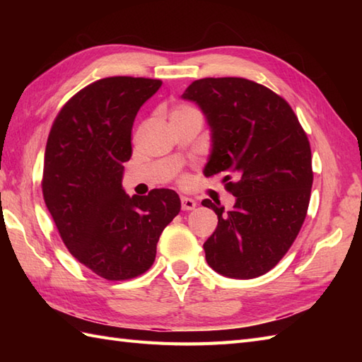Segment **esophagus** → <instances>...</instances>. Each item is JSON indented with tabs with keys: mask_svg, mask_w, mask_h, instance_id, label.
Returning a JSON list of instances; mask_svg holds the SVG:
<instances>
[{
	"mask_svg": "<svg viewBox=\"0 0 362 362\" xmlns=\"http://www.w3.org/2000/svg\"><path fill=\"white\" fill-rule=\"evenodd\" d=\"M196 209V201L191 197L187 196H182V210L183 211H189V210H194Z\"/></svg>",
	"mask_w": 362,
	"mask_h": 362,
	"instance_id": "1",
	"label": "esophagus"
}]
</instances>
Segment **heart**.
Segmentation results:
<instances>
[{
    "label": "heart",
    "mask_w": 362,
    "mask_h": 362,
    "mask_svg": "<svg viewBox=\"0 0 362 362\" xmlns=\"http://www.w3.org/2000/svg\"><path fill=\"white\" fill-rule=\"evenodd\" d=\"M189 110H194V109H191V107H187V105H180V107H175V109L173 110V115L185 113V112H189Z\"/></svg>",
    "instance_id": "1"
}]
</instances>
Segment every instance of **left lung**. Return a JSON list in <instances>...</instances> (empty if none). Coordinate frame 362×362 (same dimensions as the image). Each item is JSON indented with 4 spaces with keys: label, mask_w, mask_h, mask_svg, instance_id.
I'll list each match as a JSON object with an SVG mask.
<instances>
[{
    "label": "left lung",
    "mask_w": 362,
    "mask_h": 362,
    "mask_svg": "<svg viewBox=\"0 0 362 362\" xmlns=\"http://www.w3.org/2000/svg\"><path fill=\"white\" fill-rule=\"evenodd\" d=\"M182 99L197 104L210 127L205 177L226 174L222 182L236 197L228 211L202 201L218 214V227L204 243L206 263L228 279H255L284 257L308 211V136L291 105L253 81L199 79Z\"/></svg>",
    "instance_id": "left-lung-1"
}]
</instances>
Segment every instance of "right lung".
Returning a JSON list of instances; mask_svg holds the SVG:
<instances>
[{
    "mask_svg": "<svg viewBox=\"0 0 362 362\" xmlns=\"http://www.w3.org/2000/svg\"><path fill=\"white\" fill-rule=\"evenodd\" d=\"M158 79L115 76L90 83L54 119L45 151L43 197L71 255L105 280L152 266L158 238L180 211L173 189L126 194L132 126Z\"/></svg>",
    "mask_w": 362,
    "mask_h": 362,
    "instance_id": "1",
    "label": "right lung"
}]
</instances>
